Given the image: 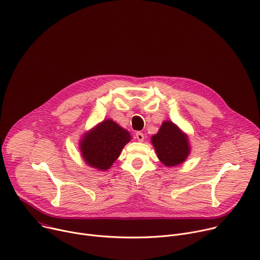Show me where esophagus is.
Here are the masks:
<instances>
[{
    "mask_svg": "<svg viewBox=\"0 0 260 260\" xmlns=\"http://www.w3.org/2000/svg\"><path fill=\"white\" fill-rule=\"evenodd\" d=\"M136 138H137L138 141H140V142H143V141H144V135H143V133H141V132L136 133Z\"/></svg>",
    "mask_w": 260,
    "mask_h": 260,
    "instance_id": "esophagus-1",
    "label": "esophagus"
}]
</instances>
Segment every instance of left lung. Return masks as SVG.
<instances>
[{
	"label": "left lung",
	"instance_id": "obj_1",
	"mask_svg": "<svg viewBox=\"0 0 260 260\" xmlns=\"http://www.w3.org/2000/svg\"><path fill=\"white\" fill-rule=\"evenodd\" d=\"M151 141L157 157L167 167H174L183 162L190 153L186 136L171 121H165Z\"/></svg>",
	"mask_w": 260,
	"mask_h": 260
}]
</instances>
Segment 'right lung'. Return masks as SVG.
I'll return each mask as SVG.
<instances>
[{
  "label": "right lung",
  "mask_w": 260,
  "mask_h": 260,
  "mask_svg": "<svg viewBox=\"0 0 260 260\" xmlns=\"http://www.w3.org/2000/svg\"><path fill=\"white\" fill-rule=\"evenodd\" d=\"M129 140L127 131L107 119L83 138L81 142L83 157L89 166L108 170Z\"/></svg>",
  "instance_id": "obj_1"
}]
</instances>
